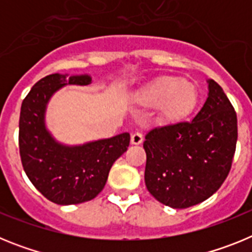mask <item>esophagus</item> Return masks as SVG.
Listing matches in <instances>:
<instances>
[{"label":"esophagus","mask_w":252,"mask_h":252,"mask_svg":"<svg viewBox=\"0 0 252 252\" xmlns=\"http://www.w3.org/2000/svg\"><path fill=\"white\" fill-rule=\"evenodd\" d=\"M142 140H144L142 133L135 132L131 135V144H132V145H140V144L142 142Z\"/></svg>","instance_id":"34e87169"}]
</instances>
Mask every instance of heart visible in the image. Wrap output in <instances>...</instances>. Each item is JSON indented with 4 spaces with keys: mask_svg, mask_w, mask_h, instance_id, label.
Masks as SVG:
<instances>
[{
    "mask_svg": "<svg viewBox=\"0 0 252 252\" xmlns=\"http://www.w3.org/2000/svg\"><path fill=\"white\" fill-rule=\"evenodd\" d=\"M140 106L158 108L160 119L178 122L188 117L199 102L197 84L174 75H164L142 86L135 93Z\"/></svg>",
    "mask_w": 252,
    "mask_h": 252,
    "instance_id": "b5f03b06",
    "label": "heart"
}]
</instances>
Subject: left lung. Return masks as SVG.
<instances>
[{
  "label": "left lung",
  "instance_id": "left-lung-1",
  "mask_svg": "<svg viewBox=\"0 0 252 252\" xmlns=\"http://www.w3.org/2000/svg\"><path fill=\"white\" fill-rule=\"evenodd\" d=\"M207 83L208 97L192 121L151 128L144 141L146 188L171 208L208 199L230 173L237 116L220 84Z\"/></svg>",
  "mask_w": 252,
  "mask_h": 252
}]
</instances>
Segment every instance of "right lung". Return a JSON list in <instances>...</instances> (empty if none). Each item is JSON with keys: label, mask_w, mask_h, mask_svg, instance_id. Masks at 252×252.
Returning a JSON list of instances; mask_svg holds the SVG:
<instances>
[{"label": "right lung", "mask_w": 252, "mask_h": 252, "mask_svg": "<svg viewBox=\"0 0 252 252\" xmlns=\"http://www.w3.org/2000/svg\"><path fill=\"white\" fill-rule=\"evenodd\" d=\"M91 83L88 74L46 75L34 84L21 104L19 148L24 170L44 197L62 206L97 197L106 186L111 166L130 144V133L122 132L82 145H65L48 130L46 107L53 94L65 86Z\"/></svg>", "instance_id": "add662e5"}]
</instances>
